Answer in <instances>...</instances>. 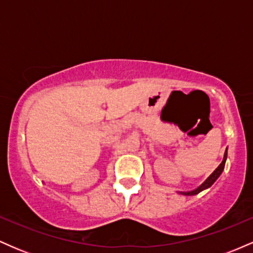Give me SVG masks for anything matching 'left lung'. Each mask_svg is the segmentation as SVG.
<instances>
[{
  "mask_svg": "<svg viewBox=\"0 0 253 253\" xmlns=\"http://www.w3.org/2000/svg\"><path fill=\"white\" fill-rule=\"evenodd\" d=\"M226 159H227V149H226V151H225V155H223V159H222L221 164H220L219 167H217L216 169L214 170V172L211 173V175L210 177H208V178L206 179V181L203 182L202 184L200 185V187H197L196 189H194V190H191V191H178V193H179V194H182V195L191 196V195H196V194L201 193L202 190H205V189H207V188H210L211 185L213 184V183L215 182L217 178H219V176L221 175V173H222V171H223V168H225Z\"/></svg>",
  "mask_w": 253,
  "mask_h": 253,
  "instance_id": "8db88e82",
  "label": "left lung"
}]
</instances>
